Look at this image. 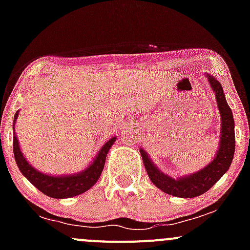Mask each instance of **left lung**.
I'll return each mask as SVG.
<instances>
[{
    "mask_svg": "<svg viewBox=\"0 0 250 250\" xmlns=\"http://www.w3.org/2000/svg\"><path fill=\"white\" fill-rule=\"evenodd\" d=\"M207 77L210 83L211 89L215 93L216 104H218L219 112L221 116L220 145H219V150L216 151L214 160L198 172L186 176H180L179 179H173L167 174L161 172L150 160V156L146 153V151L140 148L144 166L153 185L161 188L163 192L175 196V197L191 198L203 195L228 172L232 163L234 146H236L232 111L226 102L220 82L210 75H207Z\"/></svg>",
    "mask_w": 250,
    "mask_h": 250,
    "instance_id": "left-lung-1",
    "label": "left lung"
}]
</instances>
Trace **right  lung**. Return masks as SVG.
<instances>
[{"label":"right lung","instance_id":"add662e5","mask_svg":"<svg viewBox=\"0 0 250 250\" xmlns=\"http://www.w3.org/2000/svg\"><path fill=\"white\" fill-rule=\"evenodd\" d=\"M18 115H19V111H17L16 115H14L13 122L14 158H16V162L18 167H19L20 172L35 188H37L41 192H43L44 195L49 196L52 198H70L85 192V191L89 190L97 183L99 176L102 175L103 169H104L106 155L109 152L110 147L112 146V144L115 143L116 137L110 139L100 148V151L95 156L92 165L88 168H85L84 170H82V172L62 176L48 175V174L41 173L35 169L22 156L19 147V141L17 139L16 130H14V125H16Z\"/></svg>","mask_w":250,"mask_h":250}]
</instances>
